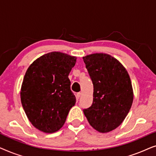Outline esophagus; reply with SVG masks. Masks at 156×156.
<instances>
[{"label":"esophagus","mask_w":156,"mask_h":156,"mask_svg":"<svg viewBox=\"0 0 156 156\" xmlns=\"http://www.w3.org/2000/svg\"><path fill=\"white\" fill-rule=\"evenodd\" d=\"M80 96H81V93L80 92H79V93H77L76 94V99H79L80 98Z\"/></svg>","instance_id":"34e87169"}]
</instances>
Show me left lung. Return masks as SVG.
<instances>
[{
	"label": "left lung",
	"mask_w": 156,
	"mask_h": 156,
	"mask_svg": "<svg viewBox=\"0 0 156 156\" xmlns=\"http://www.w3.org/2000/svg\"><path fill=\"white\" fill-rule=\"evenodd\" d=\"M94 85L93 103L83 110L89 124L101 133L116 129L131 107L133 92L125 67L104 53L83 57Z\"/></svg>",
	"instance_id": "left-lung-1"
}]
</instances>
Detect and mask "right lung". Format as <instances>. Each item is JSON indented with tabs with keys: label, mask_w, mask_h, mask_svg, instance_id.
<instances>
[{
	"label": "right lung",
	"mask_w": 156,
	"mask_h": 156,
	"mask_svg": "<svg viewBox=\"0 0 156 156\" xmlns=\"http://www.w3.org/2000/svg\"><path fill=\"white\" fill-rule=\"evenodd\" d=\"M76 57L52 52L42 55L27 69L20 99L29 121L36 129L52 133L63 126L76 97L68 78Z\"/></svg>",
	"instance_id": "obj_1"
}]
</instances>
